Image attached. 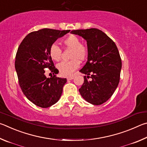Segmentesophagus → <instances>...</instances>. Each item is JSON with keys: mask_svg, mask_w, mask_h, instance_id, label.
I'll return each instance as SVG.
<instances>
[{"mask_svg": "<svg viewBox=\"0 0 147 147\" xmlns=\"http://www.w3.org/2000/svg\"><path fill=\"white\" fill-rule=\"evenodd\" d=\"M74 76H70V77H68V78H67V80H72V79H74Z\"/></svg>", "mask_w": 147, "mask_h": 147, "instance_id": "34e87169", "label": "esophagus"}]
</instances>
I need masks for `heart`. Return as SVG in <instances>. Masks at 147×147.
<instances>
[{
	"mask_svg": "<svg viewBox=\"0 0 147 147\" xmlns=\"http://www.w3.org/2000/svg\"><path fill=\"white\" fill-rule=\"evenodd\" d=\"M67 49L71 50L70 61L59 63L57 68L61 75L64 77L71 76L80 66V61L85 60L88 55V48L85 44L81 43L80 38L76 35H69L63 40ZM63 51L56 44H52L49 48V55L53 60L59 61L62 58Z\"/></svg>",
	"mask_w": 147,
	"mask_h": 147,
	"instance_id": "obj_1",
	"label": "heart"
}]
</instances>
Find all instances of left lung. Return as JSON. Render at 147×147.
I'll use <instances>...</instances> for the list:
<instances>
[{
	"label": "left lung",
	"instance_id": "obj_1",
	"mask_svg": "<svg viewBox=\"0 0 147 147\" xmlns=\"http://www.w3.org/2000/svg\"><path fill=\"white\" fill-rule=\"evenodd\" d=\"M71 33L86 39L88 48V61L80 69L84 83L79 89L87 102L100 105L114 93L120 80L121 59L115 42L101 30L96 28L76 30ZM91 78L90 81L88 79Z\"/></svg>",
	"mask_w": 147,
	"mask_h": 147
}]
</instances>
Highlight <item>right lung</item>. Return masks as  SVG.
I'll return each instance as SVG.
<instances>
[{
    "mask_svg": "<svg viewBox=\"0 0 147 147\" xmlns=\"http://www.w3.org/2000/svg\"><path fill=\"white\" fill-rule=\"evenodd\" d=\"M69 31L44 28L31 32L18 48L15 66L19 86L25 96L38 107H50L61 96L66 79L56 76L59 70L49 55V48ZM46 68L54 74L50 78L44 74Z\"/></svg>",
    "mask_w": 147,
    "mask_h": 147,
    "instance_id": "1",
    "label": "right lung"
}]
</instances>
